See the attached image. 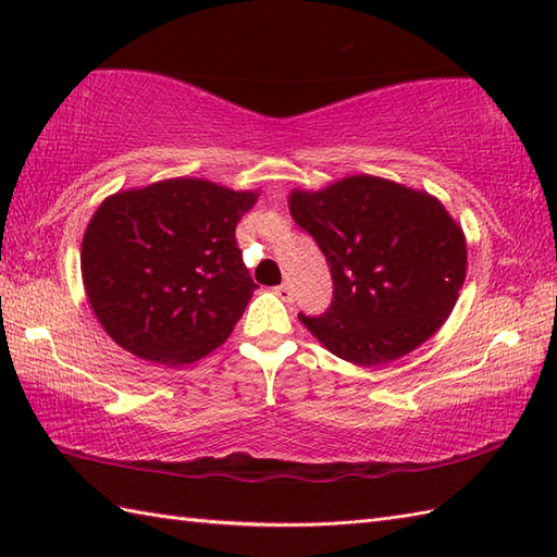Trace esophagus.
Returning a JSON list of instances; mask_svg holds the SVG:
<instances>
[{
  "mask_svg": "<svg viewBox=\"0 0 557 557\" xmlns=\"http://www.w3.org/2000/svg\"><path fill=\"white\" fill-rule=\"evenodd\" d=\"M275 294H277L282 301H292L294 299V289H292L289 282H282L280 287H275Z\"/></svg>",
  "mask_w": 557,
  "mask_h": 557,
  "instance_id": "obj_1",
  "label": "esophagus"
}]
</instances>
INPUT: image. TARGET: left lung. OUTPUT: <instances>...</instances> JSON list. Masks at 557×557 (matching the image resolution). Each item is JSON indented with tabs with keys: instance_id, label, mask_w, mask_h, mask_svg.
<instances>
[{
	"instance_id": "1",
	"label": "left lung",
	"mask_w": 557,
	"mask_h": 557,
	"mask_svg": "<svg viewBox=\"0 0 557 557\" xmlns=\"http://www.w3.org/2000/svg\"><path fill=\"white\" fill-rule=\"evenodd\" d=\"M289 210L333 275L327 311L299 313V321L335 357L359 366L395 361L455 309L467 244L441 200L363 174L315 194L294 191Z\"/></svg>"
}]
</instances>
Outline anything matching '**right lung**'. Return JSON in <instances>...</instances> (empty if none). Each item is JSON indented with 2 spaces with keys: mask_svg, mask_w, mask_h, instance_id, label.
Listing matches in <instances>:
<instances>
[{
  "mask_svg": "<svg viewBox=\"0 0 557 557\" xmlns=\"http://www.w3.org/2000/svg\"><path fill=\"white\" fill-rule=\"evenodd\" d=\"M256 203L203 180H168L110 196L81 248L88 301L116 345L184 366L230 337L256 289L236 222Z\"/></svg>",
  "mask_w": 557,
  "mask_h": 557,
  "instance_id": "add662e5",
  "label": "right lung"
}]
</instances>
